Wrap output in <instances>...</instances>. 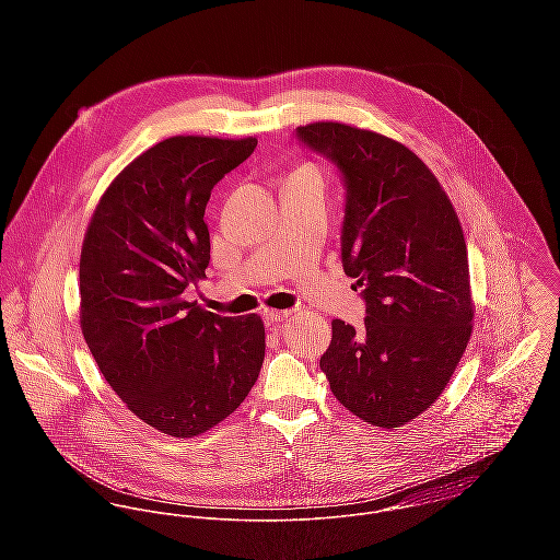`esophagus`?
<instances>
[{"label": "esophagus", "instance_id": "34e87169", "mask_svg": "<svg viewBox=\"0 0 560 560\" xmlns=\"http://www.w3.org/2000/svg\"><path fill=\"white\" fill-rule=\"evenodd\" d=\"M289 315H291L289 311H282V313H280V311H265V313H262V317H265V323H267V325H278L280 320L287 319Z\"/></svg>", "mask_w": 560, "mask_h": 560}]
</instances>
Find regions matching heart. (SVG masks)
<instances>
[{"mask_svg":"<svg viewBox=\"0 0 560 560\" xmlns=\"http://www.w3.org/2000/svg\"><path fill=\"white\" fill-rule=\"evenodd\" d=\"M298 172H311V174H317V176H320L319 170H317L315 165H304V167H300Z\"/></svg>","mask_w":560,"mask_h":560,"instance_id":"1","label":"heart"}]
</instances>
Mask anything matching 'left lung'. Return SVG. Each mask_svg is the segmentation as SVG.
Segmentation results:
<instances>
[{
	"label": "left lung",
	"mask_w": 560,
	"mask_h": 560,
	"mask_svg": "<svg viewBox=\"0 0 560 560\" xmlns=\"http://www.w3.org/2000/svg\"><path fill=\"white\" fill-rule=\"evenodd\" d=\"M295 138L342 176L340 256L366 302L362 329L331 320L320 371L358 418L400 427L442 395L472 334L462 224L433 172L399 142L340 122L298 127Z\"/></svg>",
	"instance_id": "8db88e82"
}]
</instances>
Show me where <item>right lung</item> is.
Wrapping results in <instances>:
<instances>
[{"label":"right lung","instance_id":"1","mask_svg":"<svg viewBox=\"0 0 560 560\" xmlns=\"http://www.w3.org/2000/svg\"><path fill=\"white\" fill-rule=\"evenodd\" d=\"M256 138H167L107 187L81 245V331L112 390L147 424L194 438L231 416L265 358L256 315L187 302L211 258V189Z\"/></svg>","mask_w":560,"mask_h":560}]
</instances>
